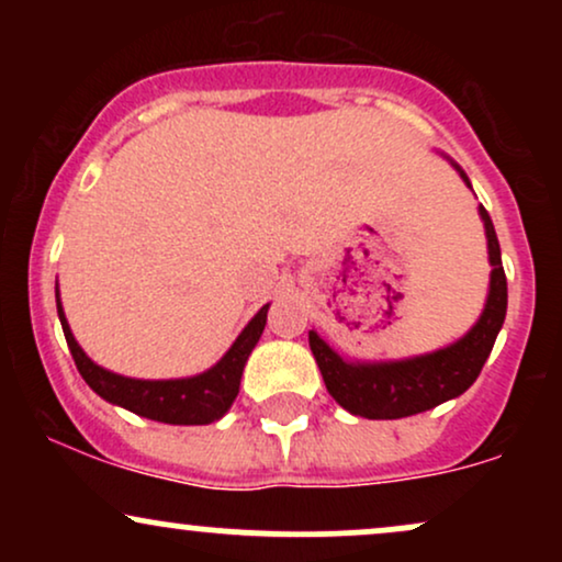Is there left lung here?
Here are the masks:
<instances>
[{"instance_id":"left-lung-1","label":"left lung","mask_w":562,"mask_h":562,"mask_svg":"<svg viewBox=\"0 0 562 562\" xmlns=\"http://www.w3.org/2000/svg\"><path fill=\"white\" fill-rule=\"evenodd\" d=\"M443 158L473 190L462 166L449 156ZM479 216L486 229L488 263H492L488 293L481 317L454 344L417 353V357L391 359V362H362V359H344L327 340L319 338L317 330H308V346L317 359L327 391L346 412L367 417V420H398V417L420 415L449 398L462 396L481 375L496 335L505 325L507 277L502 269V250L492 216L483 205H479Z\"/></svg>"}]
</instances>
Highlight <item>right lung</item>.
<instances>
[{"label":"right lung","mask_w":562,"mask_h":562,"mask_svg":"<svg viewBox=\"0 0 562 562\" xmlns=\"http://www.w3.org/2000/svg\"><path fill=\"white\" fill-rule=\"evenodd\" d=\"M55 299L57 317H60L68 348L70 353H74V362L79 367L81 378L87 380L89 389H92L97 396L105 398V402L124 406V409L134 412V415L169 425H209L222 420V417L227 415L232 402H235L237 393H240L245 362H248L250 351L259 344L269 312V303H263L259 312L254 314V319H250L248 325L243 327V333L237 335L235 344L227 348V353H224L214 367L200 372V375L171 380H139L119 375V372H111L105 370V367L92 362V359L87 357V351L79 346V340L74 338V333H70V325L60 303V290H55Z\"/></svg>","instance_id":"right-lung-1"}]
</instances>
